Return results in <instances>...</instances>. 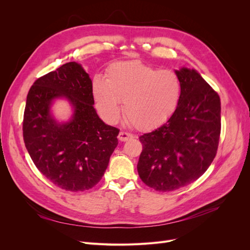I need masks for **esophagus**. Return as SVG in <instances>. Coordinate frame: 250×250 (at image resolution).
<instances>
[{"label":"esophagus","mask_w":250,"mask_h":250,"mask_svg":"<svg viewBox=\"0 0 250 250\" xmlns=\"http://www.w3.org/2000/svg\"><path fill=\"white\" fill-rule=\"evenodd\" d=\"M118 138L121 142H126L128 140H130L133 138V135L131 133H128V132H125V131H121L118 135Z\"/></svg>","instance_id":"esophagus-1"}]
</instances>
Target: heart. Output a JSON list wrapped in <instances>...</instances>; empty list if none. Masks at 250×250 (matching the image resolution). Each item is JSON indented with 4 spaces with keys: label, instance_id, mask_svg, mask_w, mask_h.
<instances>
[{
    "label": "heart",
    "instance_id": "1",
    "mask_svg": "<svg viewBox=\"0 0 250 250\" xmlns=\"http://www.w3.org/2000/svg\"><path fill=\"white\" fill-rule=\"evenodd\" d=\"M96 107L107 123L118 122L124 110L129 122L143 129L162 124L175 111L181 95V83L170 70L141 62L111 64L106 78L96 75L92 82Z\"/></svg>",
    "mask_w": 250,
    "mask_h": 250
}]
</instances>
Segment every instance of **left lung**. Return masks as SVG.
I'll list each match as a JSON object with an SVG mask.
<instances>
[{
  "instance_id": "1",
  "label": "left lung",
  "mask_w": 250,
  "mask_h": 250,
  "mask_svg": "<svg viewBox=\"0 0 250 250\" xmlns=\"http://www.w3.org/2000/svg\"><path fill=\"white\" fill-rule=\"evenodd\" d=\"M174 72L181 83L175 111L165 124L140 137V178L160 192L198 179L214 161L221 130L218 94L196 70L183 66Z\"/></svg>"
}]
</instances>
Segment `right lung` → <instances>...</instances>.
<instances>
[{"instance_id": "add662e5", "label": "right lung", "mask_w": 250, "mask_h": 250, "mask_svg": "<svg viewBox=\"0 0 250 250\" xmlns=\"http://www.w3.org/2000/svg\"><path fill=\"white\" fill-rule=\"evenodd\" d=\"M57 100L71 106L65 121L52 113ZM94 104L92 79L75 62L39 78L28 93L22 123L28 153L42 175L63 190L96 186L118 145L120 130L103 122Z\"/></svg>"}]
</instances>
